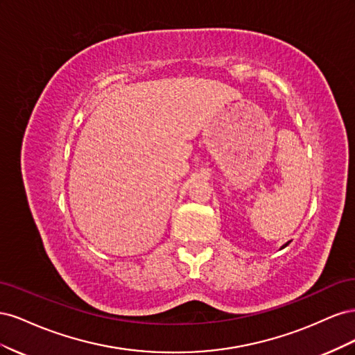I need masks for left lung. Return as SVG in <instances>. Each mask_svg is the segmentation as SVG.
I'll return each instance as SVG.
<instances>
[{"label": "left lung", "instance_id": "1", "mask_svg": "<svg viewBox=\"0 0 355 355\" xmlns=\"http://www.w3.org/2000/svg\"><path fill=\"white\" fill-rule=\"evenodd\" d=\"M288 244H290V241H287V243H286V244H283V245H282V249H284V247H287V245H288Z\"/></svg>", "mask_w": 355, "mask_h": 355}]
</instances>
